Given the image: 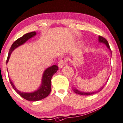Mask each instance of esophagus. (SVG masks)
I'll list each match as a JSON object with an SVG mask.
<instances>
[{
    "label": "esophagus",
    "instance_id": "1",
    "mask_svg": "<svg viewBox=\"0 0 123 123\" xmlns=\"http://www.w3.org/2000/svg\"><path fill=\"white\" fill-rule=\"evenodd\" d=\"M65 62H64L63 60H60L58 62V66L60 68H62V67L65 66Z\"/></svg>",
    "mask_w": 123,
    "mask_h": 123
}]
</instances>
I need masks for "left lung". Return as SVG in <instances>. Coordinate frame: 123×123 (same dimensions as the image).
<instances>
[{"label": "left lung", "instance_id": "left-lung-1", "mask_svg": "<svg viewBox=\"0 0 123 123\" xmlns=\"http://www.w3.org/2000/svg\"><path fill=\"white\" fill-rule=\"evenodd\" d=\"M98 42L101 43H103V44H104L106 45V46L107 47H108V49H109V51H110V52L111 53V49H110L109 44L108 42V41H107L106 39H105V38L101 37V36H98ZM107 81H108V80H107ZM106 82H107V81H106ZM104 86H105V85H103V86H102L101 88H100V89H98V91H94V92H84V91H81L79 90H77V89H76L75 87L72 88V90H73V91H74V92L76 93V94H79V95H91L96 94V93H97V92H100V91H101V90L103 89Z\"/></svg>", "mask_w": 123, "mask_h": 123}]
</instances>
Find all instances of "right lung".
<instances>
[{
	"label": "right lung",
	"mask_w": 123,
	"mask_h": 123,
	"mask_svg": "<svg viewBox=\"0 0 123 123\" xmlns=\"http://www.w3.org/2000/svg\"><path fill=\"white\" fill-rule=\"evenodd\" d=\"M37 33L36 32H32L30 33H28L23 35L19 38L17 39L12 44L11 47L9 49V53H8V56L6 60V63L9 61V58L11 53H12L14 50L15 48L18 47L19 46H21L23 44L27 42L28 40L31 39V38L35 36ZM58 70V67L57 65H55L52 66L51 67H49L48 68L45 70V71L43 74L42 77V82L40 86H39L38 89L36 90V91L33 92H22L15 87L12 81L10 80L9 79V81L10 84L12 85V86L13 87L14 90L16 91L17 94H18L19 95L22 97V98H25V99L28 100V101H36L41 100L46 98L47 96H48L51 90V79L52 76Z\"/></svg>",
	"instance_id": "right-lung-1"
}]
</instances>
